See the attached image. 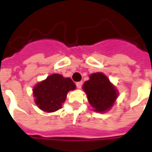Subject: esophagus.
I'll return each mask as SVG.
<instances>
[{
    "label": "esophagus",
    "mask_w": 152,
    "mask_h": 152,
    "mask_svg": "<svg viewBox=\"0 0 152 152\" xmlns=\"http://www.w3.org/2000/svg\"><path fill=\"white\" fill-rule=\"evenodd\" d=\"M83 85L82 81H79V82H76V87L78 88V89H80L81 88V86Z\"/></svg>",
    "instance_id": "1"
}]
</instances>
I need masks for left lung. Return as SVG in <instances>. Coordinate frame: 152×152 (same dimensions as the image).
Wrapping results in <instances>:
<instances>
[{"mask_svg": "<svg viewBox=\"0 0 152 152\" xmlns=\"http://www.w3.org/2000/svg\"><path fill=\"white\" fill-rule=\"evenodd\" d=\"M83 90L94 111L100 113L112 108L118 97L117 89L102 72L91 74L89 80L84 83Z\"/></svg>", "mask_w": 152, "mask_h": 152, "instance_id": "8db88e82", "label": "left lung"}]
</instances>
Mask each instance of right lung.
<instances>
[{
  "label": "right lung",
  "instance_id": "add662e5",
  "mask_svg": "<svg viewBox=\"0 0 152 152\" xmlns=\"http://www.w3.org/2000/svg\"><path fill=\"white\" fill-rule=\"evenodd\" d=\"M76 89V85L69 77L60 74H52L46 79L37 83L32 92L35 103L45 112H53L62 108L67 93Z\"/></svg>",
  "mask_w": 152,
  "mask_h": 152
}]
</instances>
